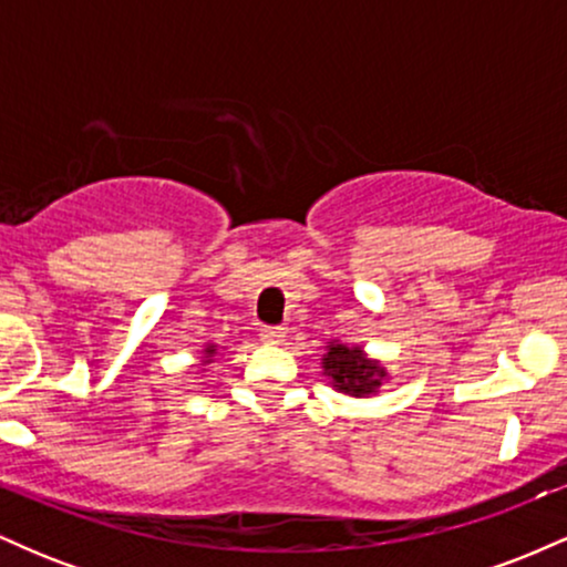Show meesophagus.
Wrapping results in <instances>:
<instances>
[{"label": "esophagus", "mask_w": 567, "mask_h": 567, "mask_svg": "<svg viewBox=\"0 0 567 567\" xmlns=\"http://www.w3.org/2000/svg\"><path fill=\"white\" fill-rule=\"evenodd\" d=\"M282 338H285V328H261V341L269 343V347L282 343Z\"/></svg>", "instance_id": "obj_1"}]
</instances>
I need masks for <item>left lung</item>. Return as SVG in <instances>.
Segmentation results:
<instances>
[{
	"mask_svg": "<svg viewBox=\"0 0 567 567\" xmlns=\"http://www.w3.org/2000/svg\"><path fill=\"white\" fill-rule=\"evenodd\" d=\"M322 370L333 381V389L351 396L375 394L386 379V370L379 360H370L360 347H347L338 341L328 343V351L322 354Z\"/></svg>",
	"mask_w": 567,
	"mask_h": 567,
	"instance_id": "left-lung-1",
	"label": "left lung"
}]
</instances>
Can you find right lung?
I'll use <instances>...</instances> for the list:
<instances>
[{"mask_svg":"<svg viewBox=\"0 0 567 567\" xmlns=\"http://www.w3.org/2000/svg\"><path fill=\"white\" fill-rule=\"evenodd\" d=\"M216 354V347H205V357H213ZM205 362H210V360H205Z\"/></svg>","mask_w":567,"mask_h":567,"instance_id":"obj_1","label":"right lung"}]
</instances>
